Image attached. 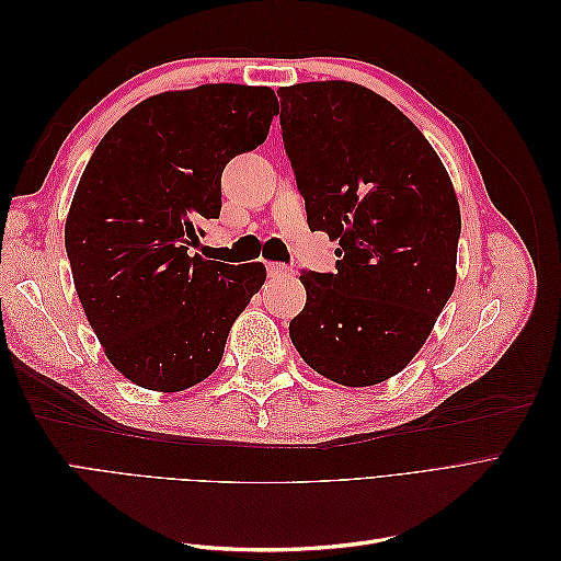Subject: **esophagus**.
Listing matches in <instances>:
<instances>
[{"mask_svg":"<svg viewBox=\"0 0 561 561\" xmlns=\"http://www.w3.org/2000/svg\"><path fill=\"white\" fill-rule=\"evenodd\" d=\"M266 271H268L271 278H280V276L290 274V268H287L285 264H278V262H266Z\"/></svg>","mask_w":561,"mask_h":561,"instance_id":"1","label":"esophagus"}]
</instances>
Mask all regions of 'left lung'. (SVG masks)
Instances as JSON below:
<instances>
[{"label":"left lung","mask_w":561,"mask_h":561,"mask_svg":"<svg viewBox=\"0 0 561 561\" xmlns=\"http://www.w3.org/2000/svg\"><path fill=\"white\" fill-rule=\"evenodd\" d=\"M280 128L311 231L334 274L301 271L290 339L318 375L375 386L426 342L456 285L461 210L443 161L393 103L353 81L278 91Z\"/></svg>","instance_id":"left-lung-1"}]
</instances>
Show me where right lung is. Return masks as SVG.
Listing matches in <instances>:
<instances>
[{
  "mask_svg": "<svg viewBox=\"0 0 561 561\" xmlns=\"http://www.w3.org/2000/svg\"><path fill=\"white\" fill-rule=\"evenodd\" d=\"M278 114L268 87L206 83L142 100L95 147L65 222L79 301L110 363L149 390L208 379L262 262L192 254L222 210V171Z\"/></svg>",
  "mask_w": 561,
  "mask_h": 561,
  "instance_id": "obj_1",
  "label": "right lung"
}]
</instances>
